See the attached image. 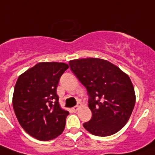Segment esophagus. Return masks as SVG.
<instances>
[{
    "mask_svg": "<svg viewBox=\"0 0 155 155\" xmlns=\"http://www.w3.org/2000/svg\"><path fill=\"white\" fill-rule=\"evenodd\" d=\"M81 106H82L81 104H80H80H78L77 106H74V107L72 108V111H73V112H77L78 110H80V108L81 107Z\"/></svg>",
    "mask_w": 155,
    "mask_h": 155,
    "instance_id": "34e87169",
    "label": "esophagus"
}]
</instances>
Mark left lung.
<instances>
[{
  "instance_id": "8db88e82",
  "label": "left lung",
  "mask_w": 155,
  "mask_h": 155,
  "mask_svg": "<svg viewBox=\"0 0 155 155\" xmlns=\"http://www.w3.org/2000/svg\"><path fill=\"white\" fill-rule=\"evenodd\" d=\"M70 68L90 96L92 118L84 127L97 136L117 133L129 120L136 103L133 84L125 72L106 60H71Z\"/></svg>"
}]
</instances>
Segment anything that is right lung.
<instances>
[{
  "mask_svg": "<svg viewBox=\"0 0 155 155\" xmlns=\"http://www.w3.org/2000/svg\"><path fill=\"white\" fill-rule=\"evenodd\" d=\"M68 68L65 63L41 62L24 71L16 81L14 112L24 131L37 140H53L64 130L69 113L60 106L57 87Z\"/></svg>",
  "mask_w": 155,
  "mask_h": 155,
  "instance_id": "add662e5",
  "label": "right lung"
}]
</instances>
